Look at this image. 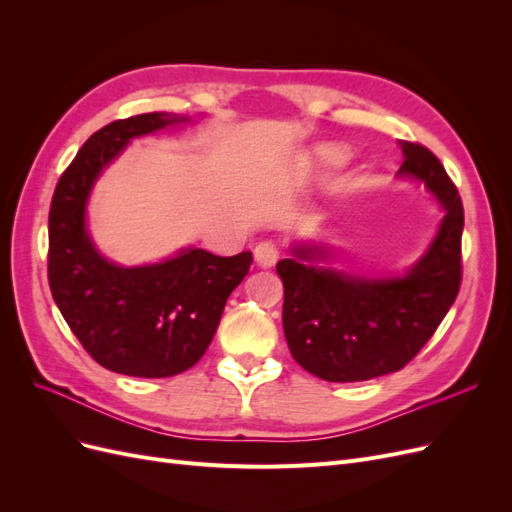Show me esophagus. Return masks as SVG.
I'll use <instances>...</instances> for the list:
<instances>
[{
    "instance_id": "1",
    "label": "esophagus",
    "mask_w": 512,
    "mask_h": 512,
    "mask_svg": "<svg viewBox=\"0 0 512 512\" xmlns=\"http://www.w3.org/2000/svg\"><path fill=\"white\" fill-rule=\"evenodd\" d=\"M254 258L260 267H273L277 258H280V247H277L273 241H260L254 247Z\"/></svg>"
}]
</instances>
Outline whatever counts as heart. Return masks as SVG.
Returning a JSON list of instances; mask_svg holds the SVG:
<instances>
[{
	"mask_svg": "<svg viewBox=\"0 0 512 512\" xmlns=\"http://www.w3.org/2000/svg\"><path fill=\"white\" fill-rule=\"evenodd\" d=\"M344 158H346V151L337 145H320L316 149V162L320 166H333V164L344 162Z\"/></svg>",
	"mask_w": 512,
	"mask_h": 512,
	"instance_id": "heart-1",
	"label": "heart"
}]
</instances>
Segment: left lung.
Segmentation results:
<instances>
[{
    "mask_svg": "<svg viewBox=\"0 0 512 512\" xmlns=\"http://www.w3.org/2000/svg\"><path fill=\"white\" fill-rule=\"evenodd\" d=\"M399 175L425 181L446 211L427 254L406 277L367 280L305 265L327 254L294 247L277 262L284 282V335L305 371L329 382H359L406 367L436 333L461 286V196L421 143H401Z\"/></svg>",
    "mask_w": 512,
    "mask_h": 512,
    "instance_id": "1",
    "label": "left lung"
}]
</instances>
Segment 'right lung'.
I'll use <instances>...</instances> for the list:
<instances>
[{"label":"right lung","mask_w":512,"mask_h":512,"mask_svg":"<svg viewBox=\"0 0 512 512\" xmlns=\"http://www.w3.org/2000/svg\"><path fill=\"white\" fill-rule=\"evenodd\" d=\"M185 121L166 113L117 119L87 138L59 177L49 211V286L91 359L117 374L168 378L200 361L224 305L250 271L252 252L183 250L147 267L104 260L85 228V205L102 168L130 138Z\"/></svg>","instance_id":"right-lung-1"}]
</instances>
